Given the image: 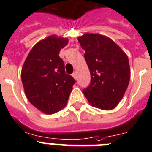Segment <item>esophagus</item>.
<instances>
[{"instance_id": "1", "label": "esophagus", "mask_w": 152, "mask_h": 152, "mask_svg": "<svg viewBox=\"0 0 152 152\" xmlns=\"http://www.w3.org/2000/svg\"><path fill=\"white\" fill-rule=\"evenodd\" d=\"M72 76L74 77L75 79H77V72H74L72 74Z\"/></svg>"}]
</instances>
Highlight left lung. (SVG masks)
<instances>
[{
	"instance_id": "left-lung-1",
	"label": "left lung",
	"mask_w": 152,
	"mask_h": 152,
	"mask_svg": "<svg viewBox=\"0 0 152 152\" xmlns=\"http://www.w3.org/2000/svg\"><path fill=\"white\" fill-rule=\"evenodd\" d=\"M86 53L91 82L84 88L91 106L111 110L122 99L128 87L130 70L128 56L117 44L106 36L86 34L77 38Z\"/></svg>"
}]
</instances>
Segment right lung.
I'll return each instance as SVG.
<instances>
[{
	"label": "right lung",
	"instance_id": "obj_1",
	"mask_svg": "<svg viewBox=\"0 0 152 152\" xmlns=\"http://www.w3.org/2000/svg\"><path fill=\"white\" fill-rule=\"evenodd\" d=\"M68 40L51 35L35 45L22 68L28 100L42 112L52 115L66 106L75 80L65 72L59 51Z\"/></svg>",
	"mask_w": 152,
	"mask_h": 152
}]
</instances>
